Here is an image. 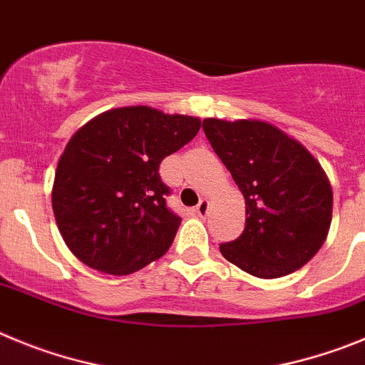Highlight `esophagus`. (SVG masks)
<instances>
[{
  "label": "esophagus",
  "instance_id": "34e87169",
  "mask_svg": "<svg viewBox=\"0 0 365 365\" xmlns=\"http://www.w3.org/2000/svg\"><path fill=\"white\" fill-rule=\"evenodd\" d=\"M207 211H209V200L202 198L198 205H196V212H198V216H205Z\"/></svg>",
  "mask_w": 365,
  "mask_h": 365
}]
</instances>
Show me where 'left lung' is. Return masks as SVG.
Segmentation results:
<instances>
[{
    "label": "left lung",
    "mask_w": 365,
    "mask_h": 365,
    "mask_svg": "<svg viewBox=\"0 0 365 365\" xmlns=\"http://www.w3.org/2000/svg\"><path fill=\"white\" fill-rule=\"evenodd\" d=\"M203 133L245 198V229L220 245L225 260L258 278H280L324 245L333 190L313 154L260 120H203Z\"/></svg>",
    "instance_id": "obj_1"
}]
</instances>
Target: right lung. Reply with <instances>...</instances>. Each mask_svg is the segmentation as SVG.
I'll use <instances>...</instances> for the list:
<instances>
[{
	"label": "right lung",
	"instance_id": "right-lung-1",
	"mask_svg": "<svg viewBox=\"0 0 365 365\" xmlns=\"http://www.w3.org/2000/svg\"><path fill=\"white\" fill-rule=\"evenodd\" d=\"M195 116L153 107L110 109L68 140L52 187L56 223L72 255L123 277L158 260L182 218L170 211L160 163L198 134Z\"/></svg>",
	"mask_w": 365,
	"mask_h": 365
}]
</instances>
